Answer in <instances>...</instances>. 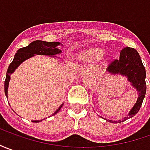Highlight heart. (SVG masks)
Returning a JSON list of instances; mask_svg holds the SVG:
<instances>
[{"instance_id": "b5f03b06", "label": "heart", "mask_w": 150, "mask_h": 150, "mask_svg": "<svg viewBox=\"0 0 150 150\" xmlns=\"http://www.w3.org/2000/svg\"><path fill=\"white\" fill-rule=\"evenodd\" d=\"M104 54V51L102 50H95L91 52H90L88 54V58L90 59H97L100 58Z\"/></svg>"}]
</instances>
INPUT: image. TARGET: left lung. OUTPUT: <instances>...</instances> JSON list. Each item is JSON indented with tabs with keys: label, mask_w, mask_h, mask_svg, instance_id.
<instances>
[{
	"label": "left lung",
	"mask_w": 150,
	"mask_h": 150,
	"mask_svg": "<svg viewBox=\"0 0 150 150\" xmlns=\"http://www.w3.org/2000/svg\"><path fill=\"white\" fill-rule=\"evenodd\" d=\"M107 71L112 74L119 73L126 76L139 93L136 105L129 112L128 116L125 117L122 120L113 121V123H119L135 116L139 112L146 93V72L139 53L136 51V50L131 47H125L122 50L119 58L115 59L109 63ZM110 122H112V121Z\"/></svg>",
	"instance_id": "1"
}]
</instances>
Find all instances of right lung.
Returning <instances> with one entry per match:
<instances>
[{
	"label": "right lung",
	"mask_w": 150,
	"mask_h": 150,
	"mask_svg": "<svg viewBox=\"0 0 150 150\" xmlns=\"http://www.w3.org/2000/svg\"><path fill=\"white\" fill-rule=\"evenodd\" d=\"M60 44L59 42H43V41H35L30 43L29 45L26 47H23L18 50L17 53L14 54V59L11 62V64L9 65L7 72H6V77L5 80V94L7 97V90H8V86H9V81L10 79V75L11 73L14 72V70L18 67V65L23 62L28 58L33 56L34 54H44V55H55L61 53V50L57 48V45ZM63 105L59 106L55 112L52 114V116L57 113L60 108H62ZM40 121H32L33 122H39Z\"/></svg>",
	"instance_id": "right-lung-1"
}]
</instances>
